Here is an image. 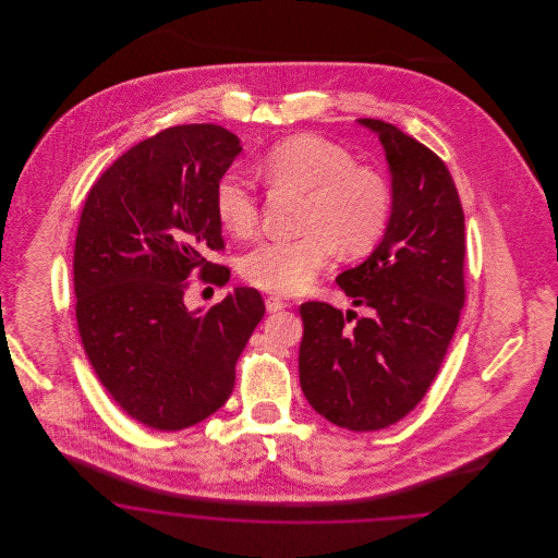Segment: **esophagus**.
I'll return each mask as SVG.
<instances>
[{
    "mask_svg": "<svg viewBox=\"0 0 558 558\" xmlns=\"http://www.w3.org/2000/svg\"><path fill=\"white\" fill-rule=\"evenodd\" d=\"M284 307H287V303H284L282 299H278V296H267L266 310L269 314H276V312H280V310H284Z\"/></svg>",
    "mask_w": 558,
    "mask_h": 558,
    "instance_id": "1",
    "label": "esophagus"
}]
</instances>
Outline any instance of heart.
Here are the masks:
<instances>
[{
	"label": "heart",
	"mask_w": 558,
	"mask_h": 558,
	"mask_svg": "<svg viewBox=\"0 0 558 558\" xmlns=\"http://www.w3.org/2000/svg\"><path fill=\"white\" fill-rule=\"evenodd\" d=\"M271 186L305 194L296 239L264 240L240 259L242 278L271 294L303 292L330 264L335 248L345 257L366 255L380 240L391 211L385 178L357 165L345 148L316 135H292L262 160ZM215 215L234 236L255 230L259 205L253 186L226 173L215 186Z\"/></svg>",
	"instance_id": "obj_1"
}]
</instances>
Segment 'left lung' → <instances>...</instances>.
<instances>
[{
	"label": "left lung",
	"instance_id": "obj_1",
	"mask_svg": "<svg viewBox=\"0 0 558 558\" xmlns=\"http://www.w3.org/2000/svg\"><path fill=\"white\" fill-rule=\"evenodd\" d=\"M357 123L383 144L391 215L371 255L337 282L371 316L303 303L299 380L332 425L378 430L425 398L450 347L464 305V213L435 153L391 123Z\"/></svg>",
	"mask_w": 558,
	"mask_h": 558
}]
</instances>
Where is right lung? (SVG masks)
Returning a JSON list of instances; mask_svg holds the SVG:
<instances>
[{
    "label": "right lung",
    "instance_id": "1",
    "mask_svg": "<svg viewBox=\"0 0 558 558\" xmlns=\"http://www.w3.org/2000/svg\"><path fill=\"white\" fill-rule=\"evenodd\" d=\"M242 153L219 125H178L114 160L87 194L75 240L77 326L87 360L125 414L157 430L198 425L232 396L236 362L266 314L239 287L187 310L194 267L215 284L230 269L215 186Z\"/></svg>",
    "mask_w": 558,
    "mask_h": 558
}]
</instances>
